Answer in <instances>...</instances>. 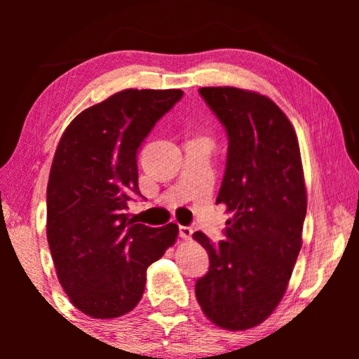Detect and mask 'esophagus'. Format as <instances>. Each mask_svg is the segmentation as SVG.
Listing matches in <instances>:
<instances>
[{
  "label": "esophagus",
  "mask_w": 359,
  "mask_h": 359,
  "mask_svg": "<svg viewBox=\"0 0 359 359\" xmlns=\"http://www.w3.org/2000/svg\"><path fill=\"white\" fill-rule=\"evenodd\" d=\"M179 234H180V238H184V239H191L193 229L190 226H179Z\"/></svg>",
  "instance_id": "1"
}]
</instances>
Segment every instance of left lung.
<instances>
[{
  "mask_svg": "<svg viewBox=\"0 0 359 359\" xmlns=\"http://www.w3.org/2000/svg\"><path fill=\"white\" fill-rule=\"evenodd\" d=\"M228 135L217 204H226L218 244L193 238L209 253L196 299L212 323L244 331L269 317L288 287L302 245L307 210L299 144L293 125L267 96L234 87L199 88Z\"/></svg>",
  "mask_w": 359,
  "mask_h": 359,
  "instance_id": "1",
  "label": "left lung"
}]
</instances>
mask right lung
I'll use <instances>...</instances> for the list:
<instances>
[{
	"instance_id": "right-lung-1",
	"label": "right lung",
	"mask_w": 359,
	"mask_h": 359,
	"mask_svg": "<svg viewBox=\"0 0 359 359\" xmlns=\"http://www.w3.org/2000/svg\"><path fill=\"white\" fill-rule=\"evenodd\" d=\"M182 90L128 88L85 109L60 139L47 184V241L58 280L79 311L115 318L141 301L147 267L177 239L130 215L137 150Z\"/></svg>"
}]
</instances>
